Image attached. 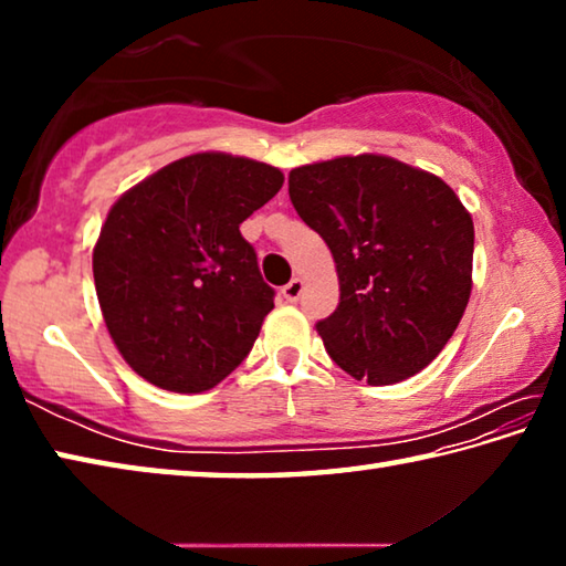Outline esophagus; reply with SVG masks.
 <instances>
[{
    "instance_id": "1",
    "label": "esophagus",
    "mask_w": 566,
    "mask_h": 566,
    "mask_svg": "<svg viewBox=\"0 0 566 566\" xmlns=\"http://www.w3.org/2000/svg\"><path fill=\"white\" fill-rule=\"evenodd\" d=\"M302 290H304V282L300 280V276H294L290 284L282 286V296L286 302H296L302 296Z\"/></svg>"
}]
</instances>
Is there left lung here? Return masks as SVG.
Masks as SVG:
<instances>
[{"mask_svg":"<svg viewBox=\"0 0 566 566\" xmlns=\"http://www.w3.org/2000/svg\"><path fill=\"white\" fill-rule=\"evenodd\" d=\"M290 199L337 264L339 304L317 332L367 385L415 377L452 339L472 294L474 224L454 189L359 155L290 171Z\"/></svg>","mask_w":566,"mask_h":566,"instance_id":"left-lung-1","label":"left lung"}]
</instances>
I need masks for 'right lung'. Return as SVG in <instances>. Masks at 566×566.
<instances>
[{
  "mask_svg": "<svg viewBox=\"0 0 566 566\" xmlns=\"http://www.w3.org/2000/svg\"><path fill=\"white\" fill-rule=\"evenodd\" d=\"M276 167L199 151L114 202L92 254L104 324L155 387L197 395L242 364L274 310L244 219L282 189Z\"/></svg>",
  "mask_w": 566,
  "mask_h": 566,
  "instance_id": "right-lung-1",
  "label": "right lung"
}]
</instances>
